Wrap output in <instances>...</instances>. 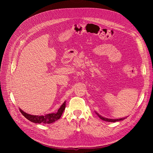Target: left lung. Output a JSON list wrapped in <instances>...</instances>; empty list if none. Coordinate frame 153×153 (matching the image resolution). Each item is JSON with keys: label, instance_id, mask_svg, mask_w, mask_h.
Returning <instances> with one entry per match:
<instances>
[{"label": "left lung", "instance_id": "8db88e82", "mask_svg": "<svg viewBox=\"0 0 153 153\" xmlns=\"http://www.w3.org/2000/svg\"><path fill=\"white\" fill-rule=\"evenodd\" d=\"M96 114L98 115V117L101 119H102L103 121H108V122H117V121H123V120H124L125 118L126 117H124V118H121V119H108V118H105L104 117H102L101 115H99L98 113L96 112Z\"/></svg>", "mask_w": 153, "mask_h": 153}]
</instances>
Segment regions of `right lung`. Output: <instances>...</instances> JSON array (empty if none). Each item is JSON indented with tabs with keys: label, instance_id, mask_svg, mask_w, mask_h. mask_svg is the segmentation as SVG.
<instances>
[{
	"label": "right lung",
	"instance_id": "add662e5",
	"mask_svg": "<svg viewBox=\"0 0 153 153\" xmlns=\"http://www.w3.org/2000/svg\"><path fill=\"white\" fill-rule=\"evenodd\" d=\"M66 107V101L61 106L57 112H54L52 114H46L45 115H30L25 113L24 111L22 110L20 108V112L24 116L29 120L30 121L34 123H43V124H51L57 121L61 117V115L64 112Z\"/></svg>",
	"mask_w": 153,
	"mask_h": 153
}]
</instances>
